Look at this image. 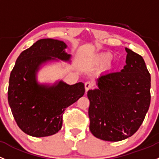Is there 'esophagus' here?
Listing matches in <instances>:
<instances>
[{"label": "esophagus", "instance_id": "esophagus-1", "mask_svg": "<svg viewBox=\"0 0 159 159\" xmlns=\"http://www.w3.org/2000/svg\"><path fill=\"white\" fill-rule=\"evenodd\" d=\"M93 87V83L91 82V81H87V82H85L84 88H85V91H86V92L88 91H89L90 89H91Z\"/></svg>", "mask_w": 159, "mask_h": 159}]
</instances>
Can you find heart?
<instances>
[{
    "mask_svg": "<svg viewBox=\"0 0 159 159\" xmlns=\"http://www.w3.org/2000/svg\"><path fill=\"white\" fill-rule=\"evenodd\" d=\"M112 56L110 53H103V54L100 55L98 57V61L101 64H107L111 60Z\"/></svg>",
    "mask_w": 159,
    "mask_h": 159,
    "instance_id": "heart-1",
    "label": "heart"
}]
</instances>
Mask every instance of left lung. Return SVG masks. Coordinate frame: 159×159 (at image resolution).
<instances>
[{"label": "left lung", "mask_w": 159, "mask_h": 159, "mask_svg": "<svg viewBox=\"0 0 159 159\" xmlns=\"http://www.w3.org/2000/svg\"><path fill=\"white\" fill-rule=\"evenodd\" d=\"M120 71L101 75L98 89L88 91L90 130L100 139L118 142L139 129L149 108L151 76L140 55L126 48Z\"/></svg>", "instance_id": "left-lung-1"}]
</instances>
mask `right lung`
<instances>
[{"mask_svg": "<svg viewBox=\"0 0 159 159\" xmlns=\"http://www.w3.org/2000/svg\"><path fill=\"white\" fill-rule=\"evenodd\" d=\"M66 47L57 39L38 40L20 53L11 71L8 103L16 124L30 136L45 137L58 133L65 110L84 95L81 82L68 85L60 81L49 87L36 81V72L43 63L56 58L69 61Z\"/></svg>", "mask_w": 159, "mask_h": 159, "instance_id": "obj_1", "label": "right lung"}]
</instances>
